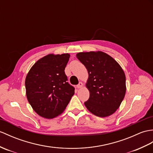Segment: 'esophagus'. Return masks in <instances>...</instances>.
<instances>
[{"label": "esophagus", "instance_id": "1", "mask_svg": "<svg viewBox=\"0 0 153 153\" xmlns=\"http://www.w3.org/2000/svg\"><path fill=\"white\" fill-rule=\"evenodd\" d=\"M83 83L82 82H79V83L77 85V88H81L83 87Z\"/></svg>", "mask_w": 153, "mask_h": 153}]
</instances>
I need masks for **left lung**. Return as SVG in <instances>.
I'll return each mask as SVG.
<instances>
[{"label":"left lung","mask_w":153,"mask_h":153,"mask_svg":"<svg viewBox=\"0 0 153 153\" xmlns=\"http://www.w3.org/2000/svg\"><path fill=\"white\" fill-rule=\"evenodd\" d=\"M77 58L87 68L88 77L85 86L89 91L84 103L91 113L100 117L113 114L126 94V76L116 60L103 51L80 52Z\"/></svg>","instance_id":"1"}]
</instances>
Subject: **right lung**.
Returning <instances> with one entry per match:
<instances>
[{
  "instance_id": "right-lung-1",
  "label": "right lung",
  "mask_w": 153,
  "mask_h": 153,
  "mask_svg": "<svg viewBox=\"0 0 153 153\" xmlns=\"http://www.w3.org/2000/svg\"><path fill=\"white\" fill-rule=\"evenodd\" d=\"M70 55L51 53L38 60L25 78L27 98L34 111L53 119L65 111L74 88L67 82L65 67Z\"/></svg>"
}]
</instances>
